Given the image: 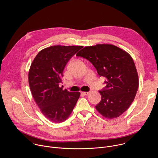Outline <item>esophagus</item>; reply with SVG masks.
<instances>
[{
    "instance_id": "esophagus-1",
    "label": "esophagus",
    "mask_w": 158,
    "mask_h": 158,
    "mask_svg": "<svg viewBox=\"0 0 158 158\" xmlns=\"http://www.w3.org/2000/svg\"><path fill=\"white\" fill-rule=\"evenodd\" d=\"M82 93L83 94H84V95L87 96V95H88V94L90 93V91H89V92H82Z\"/></svg>"
}]
</instances>
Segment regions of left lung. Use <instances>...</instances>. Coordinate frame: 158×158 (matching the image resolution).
<instances>
[{
	"label": "left lung",
	"mask_w": 158,
	"mask_h": 158,
	"mask_svg": "<svg viewBox=\"0 0 158 158\" xmlns=\"http://www.w3.org/2000/svg\"><path fill=\"white\" fill-rule=\"evenodd\" d=\"M76 56L86 59L94 66L98 75L107 79L106 85L99 91L101 101L96 106L107 119L120 116L129 107L136 96L139 79L131 56L111 44L87 46Z\"/></svg>",
	"instance_id": "8db88e82"
}]
</instances>
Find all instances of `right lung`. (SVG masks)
<instances>
[{"label":"right lung","mask_w":158,"mask_h":158,"mask_svg":"<svg viewBox=\"0 0 158 158\" xmlns=\"http://www.w3.org/2000/svg\"><path fill=\"white\" fill-rule=\"evenodd\" d=\"M82 46H54L40 51L29 73L32 96L42 113L54 123L64 121L71 114L80 96L79 92L63 90V71L67 63Z\"/></svg>","instance_id":"add662e5"}]
</instances>
